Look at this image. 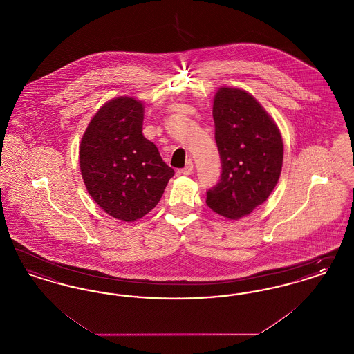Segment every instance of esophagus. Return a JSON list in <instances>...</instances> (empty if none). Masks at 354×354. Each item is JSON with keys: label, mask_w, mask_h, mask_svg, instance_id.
Listing matches in <instances>:
<instances>
[{"label": "esophagus", "mask_w": 354, "mask_h": 354, "mask_svg": "<svg viewBox=\"0 0 354 354\" xmlns=\"http://www.w3.org/2000/svg\"><path fill=\"white\" fill-rule=\"evenodd\" d=\"M192 171H194V165H192V162L189 160V162H187L185 169H180V174H183L185 176H188V175H191V174H192Z\"/></svg>", "instance_id": "1"}]
</instances>
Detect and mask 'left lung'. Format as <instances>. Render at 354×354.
<instances>
[{
    "mask_svg": "<svg viewBox=\"0 0 354 354\" xmlns=\"http://www.w3.org/2000/svg\"><path fill=\"white\" fill-rule=\"evenodd\" d=\"M212 109L221 175L207 191L205 203L227 219H241L266 202L277 185L283 138L266 109L245 90L220 87Z\"/></svg>",
    "mask_w": 354,
    "mask_h": 354,
    "instance_id": "obj_1",
    "label": "left lung"
}]
</instances>
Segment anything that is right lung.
<instances>
[{"label": "right lung", "mask_w": 354, "mask_h": 354, "mask_svg": "<svg viewBox=\"0 0 354 354\" xmlns=\"http://www.w3.org/2000/svg\"><path fill=\"white\" fill-rule=\"evenodd\" d=\"M145 107L133 97L106 102L80 146V169L90 196L110 216L135 221L159 203L174 169L142 134Z\"/></svg>", "instance_id": "1"}]
</instances>
